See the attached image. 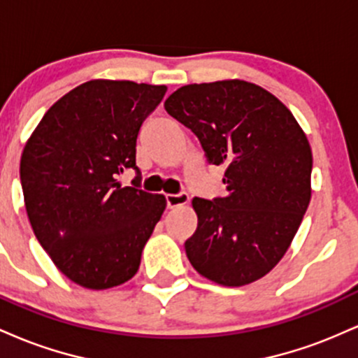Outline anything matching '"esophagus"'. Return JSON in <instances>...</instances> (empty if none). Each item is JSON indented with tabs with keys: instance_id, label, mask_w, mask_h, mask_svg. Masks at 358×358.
Returning <instances> with one entry per match:
<instances>
[{
	"instance_id": "1",
	"label": "esophagus",
	"mask_w": 358,
	"mask_h": 358,
	"mask_svg": "<svg viewBox=\"0 0 358 358\" xmlns=\"http://www.w3.org/2000/svg\"><path fill=\"white\" fill-rule=\"evenodd\" d=\"M188 203V193L180 192L176 195H166V207L168 208H176L180 205Z\"/></svg>"
}]
</instances>
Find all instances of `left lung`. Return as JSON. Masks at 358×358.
Returning a JSON list of instances; mask_svg holds the SVG:
<instances>
[{
    "label": "left lung",
    "mask_w": 358,
    "mask_h": 358,
    "mask_svg": "<svg viewBox=\"0 0 358 358\" xmlns=\"http://www.w3.org/2000/svg\"><path fill=\"white\" fill-rule=\"evenodd\" d=\"M199 138L210 165H224L225 196L192 200L199 225L188 261L222 286H244L285 256L311 199L306 134L278 97L245 80L190 84L165 101Z\"/></svg>",
    "instance_id": "obj_1"
}]
</instances>
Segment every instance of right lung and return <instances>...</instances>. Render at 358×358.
I'll return each mask as SVG.
<instances>
[{"mask_svg": "<svg viewBox=\"0 0 358 358\" xmlns=\"http://www.w3.org/2000/svg\"><path fill=\"white\" fill-rule=\"evenodd\" d=\"M165 85L89 80L45 113L20 162L24 207L53 264L87 289L138 273L141 252L166 207L139 188L136 139ZM137 171L133 187L117 175Z\"/></svg>", "mask_w": 358, "mask_h": 358, "instance_id": "add662e5", "label": "right lung"}]
</instances>
